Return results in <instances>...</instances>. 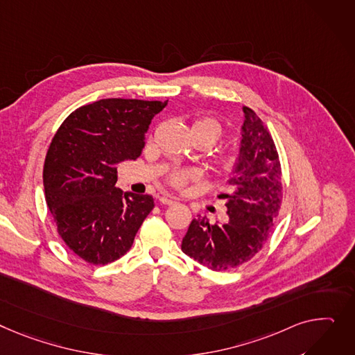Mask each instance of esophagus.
<instances>
[{"mask_svg": "<svg viewBox=\"0 0 355 355\" xmlns=\"http://www.w3.org/2000/svg\"><path fill=\"white\" fill-rule=\"evenodd\" d=\"M159 202L165 204V205H173V204H177V198H174L171 196H161Z\"/></svg>", "mask_w": 355, "mask_h": 355, "instance_id": "obj_1", "label": "esophagus"}]
</instances>
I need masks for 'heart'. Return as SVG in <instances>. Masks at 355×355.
Instances as JSON below:
<instances>
[{
	"mask_svg": "<svg viewBox=\"0 0 355 355\" xmlns=\"http://www.w3.org/2000/svg\"><path fill=\"white\" fill-rule=\"evenodd\" d=\"M191 134L194 139H204L208 144V147H211L221 138L223 125L220 124L218 120H216V118L202 116L193 123ZM239 162H240V155L234 150H224L216 157L217 168L224 173L234 171L237 168ZM200 177H201V173L197 168H177L168 174L167 181L171 187L177 188V190H184L188 184L197 181Z\"/></svg>",
	"mask_w": 355,
	"mask_h": 355,
	"instance_id": "1",
	"label": "heart"
}]
</instances>
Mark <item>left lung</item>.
I'll list each match as a JSON object with an SVG mask.
<instances>
[{
  "label": "left lung",
  "mask_w": 355,
  "mask_h": 355,
  "mask_svg": "<svg viewBox=\"0 0 355 355\" xmlns=\"http://www.w3.org/2000/svg\"><path fill=\"white\" fill-rule=\"evenodd\" d=\"M240 162L230 178L225 200L228 221L209 224L193 220L182 251L204 267L228 271L239 267L264 247L281 208V164L274 139L259 116L243 107Z\"/></svg>",
  "instance_id": "1"
}]
</instances>
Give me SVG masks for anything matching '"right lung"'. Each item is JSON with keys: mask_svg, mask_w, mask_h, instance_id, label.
<instances>
[{"mask_svg": "<svg viewBox=\"0 0 355 355\" xmlns=\"http://www.w3.org/2000/svg\"><path fill=\"white\" fill-rule=\"evenodd\" d=\"M167 101L105 98L71 112L44 162V191L65 245L88 264L123 257L154 208L151 196L115 187L116 167L139 157L146 132Z\"/></svg>", "mask_w": 355, "mask_h": 355, "instance_id": "right-lung-1", "label": "right lung"}]
</instances>
